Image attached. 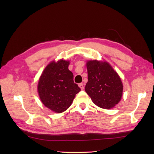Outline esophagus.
Masks as SVG:
<instances>
[{
  "instance_id": "1",
  "label": "esophagus",
  "mask_w": 154,
  "mask_h": 154,
  "mask_svg": "<svg viewBox=\"0 0 154 154\" xmlns=\"http://www.w3.org/2000/svg\"><path fill=\"white\" fill-rule=\"evenodd\" d=\"M79 87H80V88L82 90H83V88H84V86H83V83H79Z\"/></svg>"
}]
</instances>
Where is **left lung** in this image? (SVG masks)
I'll return each mask as SVG.
<instances>
[{
	"label": "left lung",
	"instance_id": "8db88e82",
	"mask_svg": "<svg viewBox=\"0 0 154 154\" xmlns=\"http://www.w3.org/2000/svg\"><path fill=\"white\" fill-rule=\"evenodd\" d=\"M88 82L85 90L95 105L110 109L118 104L123 93L122 80L110 64L97 60L87 63Z\"/></svg>",
	"mask_w": 154,
	"mask_h": 154
}]
</instances>
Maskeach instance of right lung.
I'll return each mask as SVG.
<instances>
[{"mask_svg":"<svg viewBox=\"0 0 154 154\" xmlns=\"http://www.w3.org/2000/svg\"><path fill=\"white\" fill-rule=\"evenodd\" d=\"M69 61L52 62L45 67L38 85L40 98L43 104L54 112L61 113L72 104L76 94L81 91L73 80Z\"/></svg>","mask_w":154,"mask_h":154,"instance_id":"add662e5","label":"right lung"}]
</instances>
